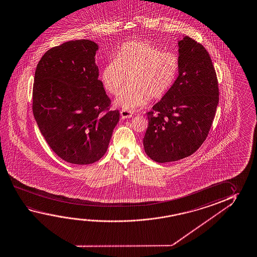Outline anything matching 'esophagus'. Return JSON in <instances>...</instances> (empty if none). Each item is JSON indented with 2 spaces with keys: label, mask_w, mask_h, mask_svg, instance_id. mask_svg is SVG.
Masks as SVG:
<instances>
[{
  "label": "esophagus",
  "mask_w": 257,
  "mask_h": 257,
  "mask_svg": "<svg viewBox=\"0 0 257 257\" xmlns=\"http://www.w3.org/2000/svg\"><path fill=\"white\" fill-rule=\"evenodd\" d=\"M120 114H121V117L123 118V119H124V118H130L133 116L132 112L128 111V110H121Z\"/></svg>",
  "instance_id": "obj_1"
}]
</instances>
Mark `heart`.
<instances>
[{
    "instance_id": "b5f03b06",
    "label": "heart",
    "mask_w": 257,
    "mask_h": 257,
    "mask_svg": "<svg viewBox=\"0 0 257 257\" xmlns=\"http://www.w3.org/2000/svg\"><path fill=\"white\" fill-rule=\"evenodd\" d=\"M178 69L177 55L162 52L150 43L131 41L122 45L115 58L105 63L101 72L102 83L107 92L116 96L129 79L130 82L120 93L115 104L134 111L143 107L149 97L164 96L176 80Z\"/></svg>"
}]
</instances>
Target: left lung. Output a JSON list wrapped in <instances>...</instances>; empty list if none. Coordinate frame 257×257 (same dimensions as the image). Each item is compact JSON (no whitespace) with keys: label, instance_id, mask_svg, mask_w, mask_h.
Instances as JSON below:
<instances>
[{"label":"left lung","instance_id":"8db88e82","mask_svg":"<svg viewBox=\"0 0 257 257\" xmlns=\"http://www.w3.org/2000/svg\"><path fill=\"white\" fill-rule=\"evenodd\" d=\"M178 47V77L147 112L143 146L159 163L194 154L209 135L219 103L218 79L206 49L187 36Z\"/></svg>","mask_w":257,"mask_h":257}]
</instances>
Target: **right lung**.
<instances>
[{
    "label": "right lung",
    "instance_id": "right-lung-1",
    "mask_svg": "<svg viewBox=\"0 0 257 257\" xmlns=\"http://www.w3.org/2000/svg\"><path fill=\"white\" fill-rule=\"evenodd\" d=\"M97 44L72 40L47 51L35 72L32 110L53 152L77 165L104 156L120 114L110 110L95 63Z\"/></svg>",
    "mask_w": 257,
    "mask_h": 257
}]
</instances>
